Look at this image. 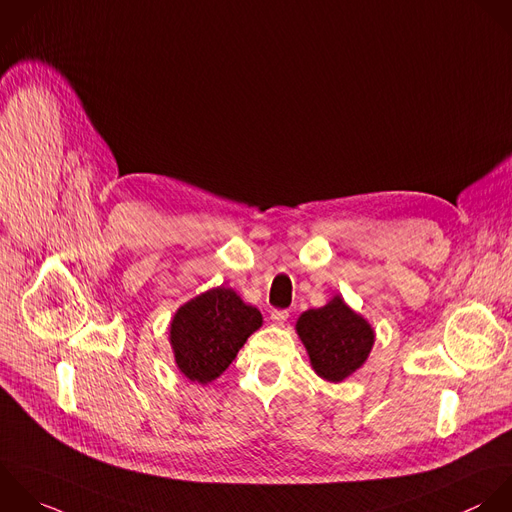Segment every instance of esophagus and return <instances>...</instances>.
<instances>
[{
    "mask_svg": "<svg viewBox=\"0 0 512 512\" xmlns=\"http://www.w3.org/2000/svg\"><path fill=\"white\" fill-rule=\"evenodd\" d=\"M287 319H289V311H281V309L271 311V321H273L275 325H285Z\"/></svg>",
    "mask_w": 512,
    "mask_h": 512,
    "instance_id": "obj_1",
    "label": "esophagus"
}]
</instances>
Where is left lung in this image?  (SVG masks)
<instances>
[{"instance_id": "obj_1", "label": "left lung", "mask_w": 512, "mask_h": 512, "mask_svg": "<svg viewBox=\"0 0 512 512\" xmlns=\"http://www.w3.org/2000/svg\"><path fill=\"white\" fill-rule=\"evenodd\" d=\"M295 329L313 371L329 383H343L359 371L375 345L371 323L353 311L341 295L319 309L301 313Z\"/></svg>"}]
</instances>
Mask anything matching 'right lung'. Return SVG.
Returning <instances> with one entry per match:
<instances>
[{"instance_id":"add662e5","label":"right lung","mask_w":512,"mask_h":512,"mask_svg":"<svg viewBox=\"0 0 512 512\" xmlns=\"http://www.w3.org/2000/svg\"><path fill=\"white\" fill-rule=\"evenodd\" d=\"M261 325L257 307L229 287H213L181 305L169 323L175 365L191 383L207 385L223 375Z\"/></svg>"}]
</instances>
